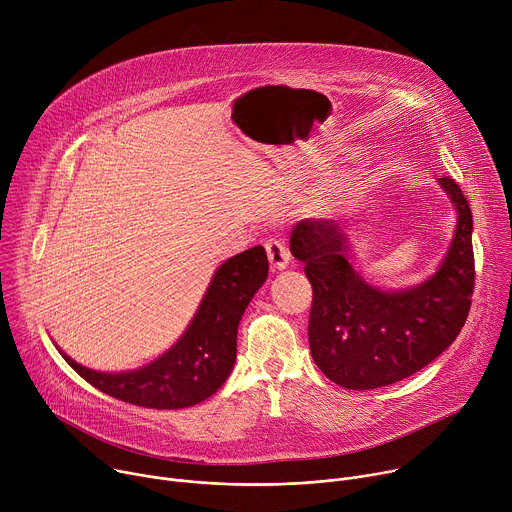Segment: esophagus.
Segmentation results:
<instances>
[{
    "instance_id": "1",
    "label": "esophagus",
    "mask_w": 512,
    "mask_h": 512,
    "mask_svg": "<svg viewBox=\"0 0 512 512\" xmlns=\"http://www.w3.org/2000/svg\"><path fill=\"white\" fill-rule=\"evenodd\" d=\"M265 251H267V257H269V263L273 269H285L289 265V251L285 247V243L281 239H267L265 241Z\"/></svg>"
}]
</instances>
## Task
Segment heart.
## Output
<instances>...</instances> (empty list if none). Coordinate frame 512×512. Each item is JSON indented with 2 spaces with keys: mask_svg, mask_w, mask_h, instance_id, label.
Listing matches in <instances>:
<instances>
[{
  "mask_svg": "<svg viewBox=\"0 0 512 512\" xmlns=\"http://www.w3.org/2000/svg\"><path fill=\"white\" fill-rule=\"evenodd\" d=\"M367 176L369 172L364 170L362 166L350 170L342 182H338L336 186H332L330 190L322 192L316 200H314V210L318 214H326V216H334V214H340L344 208H348V202L352 198H356L364 184H367Z\"/></svg>",
  "mask_w": 512,
  "mask_h": 512,
  "instance_id": "1",
  "label": "heart"
}]
</instances>
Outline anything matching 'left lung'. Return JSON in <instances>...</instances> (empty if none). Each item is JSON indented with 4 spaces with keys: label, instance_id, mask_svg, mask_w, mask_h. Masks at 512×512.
Returning a JSON list of instances; mask_svg holds the SVG:
<instances>
[{
    "label": "left lung",
    "instance_id": "1",
    "mask_svg": "<svg viewBox=\"0 0 512 512\" xmlns=\"http://www.w3.org/2000/svg\"><path fill=\"white\" fill-rule=\"evenodd\" d=\"M456 208V231L435 273L417 285L383 289L352 265V245L336 221L306 218L289 251L314 289L308 340L320 371L336 385L369 391L421 371L460 334L474 291L472 212L452 178H437Z\"/></svg>",
    "mask_w": 512,
    "mask_h": 512
}]
</instances>
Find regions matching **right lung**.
Instances as JSON below:
<instances>
[{
    "label": "right lung",
    "instance_id": "obj_1",
    "mask_svg": "<svg viewBox=\"0 0 512 512\" xmlns=\"http://www.w3.org/2000/svg\"><path fill=\"white\" fill-rule=\"evenodd\" d=\"M267 273L269 261L261 245L227 259L214 271L186 332L145 367L101 373L58 350L87 383L125 403L150 409L198 405L229 379L237 360L239 322Z\"/></svg>",
    "mask_w": 512,
    "mask_h": 512
}]
</instances>
